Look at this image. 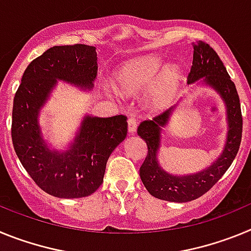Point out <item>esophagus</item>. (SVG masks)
Instances as JSON below:
<instances>
[{
    "mask_svg": "<svg viewBox=\"0 0 251 251\" xmlns=\"http://www.w3.org/2000/svg\"><path fill=\"white\" fill-rule=\"evenodd\" d=\"M137 126H138V119L136 117H129L128 118V130H129V133L136 132Z\"/></svg>",
    "mask_w": 251,
    "mask_h": 251,
    "instance_id": "1",
    "label": "esophagus"
}]
</instances>
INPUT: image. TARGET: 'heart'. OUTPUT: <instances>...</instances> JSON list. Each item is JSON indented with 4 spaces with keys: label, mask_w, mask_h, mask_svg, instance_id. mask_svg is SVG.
<instances>
[{
    "label": "heart",
    "mask_w": 251,
    "mask_h": 251,
    "mask_svg": "<svg viewBox=\"0 0 251 251\" xmlns=\"http://www.w3.org/2000/svg\"><path fill=\"white\" fill-rule=\"evenodd\" d=\"M163 61L161 57L151 55L133 60L117 73V84L124 93L132 94L145 89L156 80ZM178 72L176 68H167L157 79L151 93V101L154 106H163L168 103L178 85Z\"/></svg>",
    "instance_id": "1"
}]
</instances>
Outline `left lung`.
I'll list each match as a JSON object with an SVG mask.
<instances>
[{"label": "left lung", "mask_w": 251, "mask_h": 251, "mask_svg": "<svg viewBox=\"0 0 251 251\" xmlns=\"http://www.w3.org/2000/svg\"><path fill=\"white\" fill-rule=\"evenodd\" d=\"M194 59L188 73V83L205 76V81L220 93L227 106L229 133L225 150L220 158L207 170L196 175L176 177L166 174L157 163L161 127L166 126L172 108L157 115L152 121H143L137 133L147 143L148 153L139 168L142 182L152 196L172 202H187L199 199L224 176L238 154L243 134V115L238 90L216 51L205 41L192 44Z\"/></svg>", "instance_id": "left-lung-1"}]
</instances>
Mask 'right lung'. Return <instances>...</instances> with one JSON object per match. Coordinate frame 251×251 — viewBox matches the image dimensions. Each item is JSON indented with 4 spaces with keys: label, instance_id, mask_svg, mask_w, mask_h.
<instances>
[{
    "label": "right lung",
    "instance_id": "right-lung-1",
    "mask_svg": "<svg viewBox=\"0 0 251 251\" xmlns=\"http://www.w3.org/2000/svg\"><path fill=\"white\" fill-rule=\"evenodd\" d=\"M98 72L94 46H54L28 64L12 106L15 152L37 186L60 199L94 194L103 183L106 161L127 136V117H86L72 150L51 152L40 136L37 114L56 79L90 88Z\"/></svg>",
    "mask_w": 251,
    "mask_h": 251
}]
</instances>
